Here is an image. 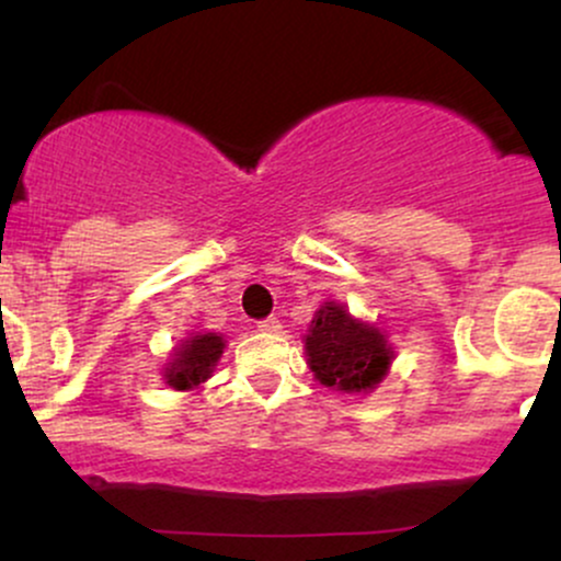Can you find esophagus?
<instances>
[{"label":"esophagus","instance_id":"1","mask_svg":"<svg viewBox=\"0 0 561 561\" xmlns=\"http://www.w3.org/2000/svg\"><path fill=\"white\" fill-rule=\"evenodd\" d=\"M259 330H261V332H268V334H276V332L282 330V321L274 319V317H268V319L259 321Z\"/></svg>","mask_w":561,"mask_h":561}]
</instances>
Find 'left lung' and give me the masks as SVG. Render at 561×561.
Returning <instances> with one entry per match:
<instances>
[{"label":"left lung","mask_w":561,"mask_h":561,"mask_svg":"<svg viewBox=\"0 0 561 561\" xmlns=\"http://www.w3.org/2000/svg\"><path fill=\"white\" fill-rule=\"evenodd\" d=\"M308 369L324 388L366 396L388 377L392 351L388 332L366 319H356L337 300L321 302L308 332L302 334Z\"/></svg>","instance_id":"left-lung-1"}]
</instances>
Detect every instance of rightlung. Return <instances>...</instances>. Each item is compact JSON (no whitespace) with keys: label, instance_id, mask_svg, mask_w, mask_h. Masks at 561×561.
Segmentation results:
<instances>
[{"label":"right lung","instance_id":"add662e5","mask_svg":"<svg viewBox=\"0 0 561 561\" xmlns=\"http://www.w3.org/2000/svg\"><path fill=\"white\" fill-rule=\"evenodd\" d=\"M227 347L221 332H192L190 337L179 340V345L169 353L163 364V379L173 390H197L199 385L214 377L221 353Z\"/></svg>","mask_w":561,"mask_h":561}]
</instances>
